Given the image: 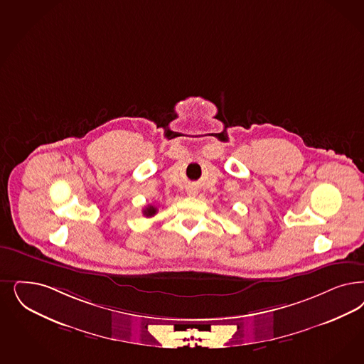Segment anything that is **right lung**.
I'll return each mask as SVG.
<instances>
[{"instance_id": "obj_1", "label": "right lung", "mask_w": 364, "mask_h": 364, "mask_svg": "<svg viewBox=\"0 0 364 364\" xmlns=\"http://www.w3.org/2000/svg\"><path fill=\"white\" fill-rule=\"evenodd\" d=\"M157 213V208L156 207H153V205H148V207H145V210H144V215L145 216H153V215H156Z\"/></svg>"}]
</instances>
